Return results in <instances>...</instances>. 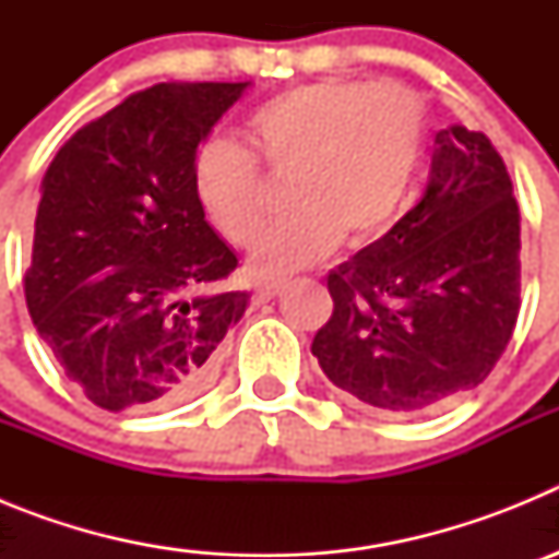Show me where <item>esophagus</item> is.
Returning a JSON list of instances; mask_svg holds the SVG:
<instances>
[{"mask_svg":"<svg viewBox=\"0 0 559 559\" xmlns=\"http://www.w3.org/2000/svg\"><path fill=\"white\" fill-rule=\"evenodd\" d=\"M283 290V283H274V280H265V283L254 285V299L257 302H269L276 294Z\"/></svg>","mask_w":559,"mask_h":559,"instance_id":"34e87169","label":"esophagus"}]
</instances>
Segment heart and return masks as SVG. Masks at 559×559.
<instances>
[{
  "mask_svg": "<svg viewBox=\"0 0 559 559\" xmlns=\"http://www.w3.org/2000/svg\"><path fill=\"white\" fill-rule=\"evenodd\" d=\"M246 140L274 170H290L294 212L254 246L260 274L316 263L344 237L349 246L380 237L414 187L426 111L400 83L316 81L251 108ZM201 212L235 246H249L265 221L257 162L243 145L210 140L192 162Z\"/></svg>",
  "mask_w": 559,
  "mask_h": 559,
  "instance_id": "b5f03b06",
  "label": "heart"
}]
</instances>
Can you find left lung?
<instances>
[{
    "mask_svg": "<svg viewBox=\"0 0 559 559\" xmlns=\"http://www.w3.org/2000/svg\"><path fill=\"white\" fill-rule=\"evenodd\" d=\"M333 316L310 353L341 392L397 417L471 392L521 308V212L484 133H437L423 199L330 271Z\"/></svg>",
    "mask_w": 559,
    "mask_h": 559,
    "instance_id": "8db88e82",
    "label": "left lung"
}]
</instances>
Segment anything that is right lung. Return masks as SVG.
<instances>
[{"label": "right lung", "instance_id": "1", "mask_svg": "<svg viewBox=\"0 0 559 559\" xmlns=\"http://www.w3.org/2000/svg\"><path fill=\"white\" fill-rule=\"evenodd\" d=\"M251 83H156L63 142L41 181L29 319L108 412L185 403L249 308L237 257L192 190V162Z\"/></svg>", "mask_w": 559, "mask_h": 559}]
</instances>
